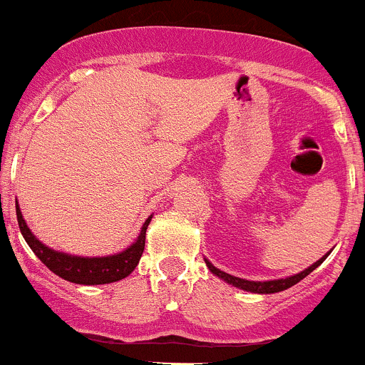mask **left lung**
<instances>
[{
  "label": "left lung",
  "mask_w": 365,
  "mask_h": 365,
  "mask_svg": "<svg viewBox=\"0 0 365 365\" xmlns=\"http://www.w3.org/2000/svg\"><path fill=\"white\" fill-rule=\"evenodd\" d=\"M328 255V254H327ZM327 255L324 257H321L319 261L314 262L310 268L304 269L302 273H298V275H293V277H287V279H280V280H268V282H254V280H245V279H237V277H232L229 275V273L222 272V269L215 268V266L211 264V262L205 259V264H207V268L211 269L215 275H218L220 279H223L225 282L232 284V286L240 287V289H245V291H252V293H261V294H269V293H279V291H284V289H289L291 286H294V284H298L300 280H304L307 275H309L310 272H314V269L317 268V266L321 264V262L327 259Z\"/></svg>",
  "instance_id": "obj_1"
}]
</instances>
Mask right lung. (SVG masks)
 <instances>
[{"mask_svg": "<svg viewBox=\"0 0 365 365\" xmlns=\"http://www.w3.org/2000/svg\"><path fill=\"white\" fill-rule=\"evenodd\" d=\"M16 212L21 234L26 240V243L30 245L34 254L61 279L74 284H85V286H99V284H110L125 279L140 262L143 248H145L147 227H149L150 218H153V216H149L145 220L138 240L120 254L108 255V257H76V255L63 254V252H55L53 248L42 245L28 229L26 222L21 215L19 205H16Z\"/></svg>", "mask_w": 365, "mask_h": 365, "instance_id": "right-lung-1", "label": "right lung"}]
</instances>
